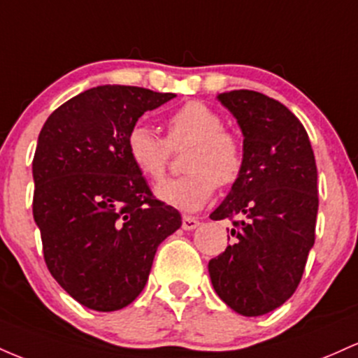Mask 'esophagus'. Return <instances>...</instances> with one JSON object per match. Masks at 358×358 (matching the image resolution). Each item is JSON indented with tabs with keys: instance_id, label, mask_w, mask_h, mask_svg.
Masks as SVG:
<instances>
[{
	"instance_id": "34e87169",
	"label": "esophagus",
	"mask_w": 358,
	"mask_h": 358,
	"mask_svg": "<svg viewBox=\"0 0 358 358\" xmlns=\"http://www.w3.org/2000/svg\"><path fill=\"white\" fill-rule=\"evenodd\" d=\"M199 227V222L194 216H182V230H196Z\"/></svg>"
}]
</instances>
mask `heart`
<instances>
[{
    "instance_id": "b5f03b06",
    "label": "heart",
    "mask_w": 358,
    "mask_h": 358,
    "mask_svg": "<svg viewBox=\"0 0 358 358\" xmlns=\"http://www.w3.org/2000/svg\"><path fill=\"white\" fill-rule=\"evenodd\" d=\"M189 145L184 157L187 174L164 180L155 187L162 203L182 211H196L211 198L216 186H230L243 169V145L236 135L223 130V118L203 101H189L167 118V140L145 125L127 135L131 164L150 180L162 179L171 148Z\"/></svg>"
}]
</instances>
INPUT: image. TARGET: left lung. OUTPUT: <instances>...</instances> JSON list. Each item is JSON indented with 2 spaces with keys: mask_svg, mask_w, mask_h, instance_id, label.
I'll use <instances>...</instances> for the list:
<instances>
[{
  "mask_svg": "<svg viewBox=\"0 0 358 358\" xmlns=\"http://www.w3.org/2000/svg\"><path fill=\"white\" fill-rule=\"evenodd\" d=\"M216 99L242 130L243 169L210 215L238 220L231 245L210 260L208 271L216 294L233 311L262 316L294 294L315 245V154L304 127L282 103L248 90Z\"/></svg>",
  "mask_w": 358,
  "mask_h": 358,
  "instance_id": "1",
  "label": "left lung"
}]
</instances>
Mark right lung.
I'll use <instances>...</instances> for the list:
<instances>
[{
	"label": "right lung",
	"instance_id": "obj_1",
	"mask_svg": "<svg viewBox=\"0 0 358 358\" xmlns=\"http://www.w3.org/2000/svg\"><path fill=\"white\" fill-rule=\"evenodd\" d=\"M176 98L135 86L92 87L52 113L34 166V220L52 277L83 306L116 311L145 287L157 247L179 230L127 152L145 111Z\"/></svg>",
	"mask_w": 358,
	"mask_h": 358
}]
</instances>
